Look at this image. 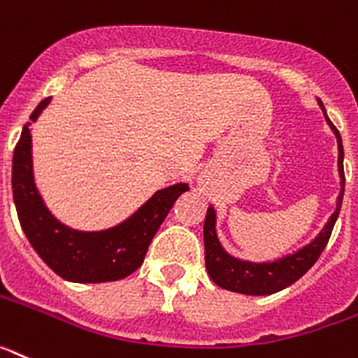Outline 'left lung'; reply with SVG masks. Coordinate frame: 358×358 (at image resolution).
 <instances>
[{"mask_svg":"<svg viewBox=\"0 0 358 358\" xmlns=\"http://www.w3.org/2000/svg\"><path fill=\"white\" fill-rule=\"evenodd\" d=\"M319 105L326 115L322 101H319ZM326 121L331 127L338 143V176H341L342 186L341 194L337 197V208L331 213L329 221L326 222V226L320 230L315 239L299 252L277 259L273 262H250L231 257L230 253L224 252V248L217 239L215 210H213V206H210L208 212H206V219H204V261H206L210 279L217 286L230 289V292L244 293V295H271V293L288 288L289 284L301 279L302 275L315 264L320 253L324 252L338 212H341L342 195H344V166H342L344 148H342V139L328 115H326Z\"/></svg>","mask_w":358,"mask_h":358,"instance_id":"left-lung-1","label":"left lung"}]
</instances>
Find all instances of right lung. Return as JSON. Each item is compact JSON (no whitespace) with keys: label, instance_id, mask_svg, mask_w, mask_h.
<instances>
[{"label":"right lung","instance_id":"add662e5","mask_svg":"<svg viewBox=\"0 0 358 358\" xmlns=\"http://www.w3.org/2000/svg\"><path fill=\"white\" fill-rule=\"evenodd\" d=\"M52 97L43 99L30 115L36 121ZM186 182L155 192L141 208L121 224L101 231L72 230L48 212L32 172L30 123L23 127L12 157V192L27 239L39 257L61 279L70 282H108L128 277L141 266L146 250Z\"/></svg>","mask_w":358,"mask_h":358}]
</instances>
